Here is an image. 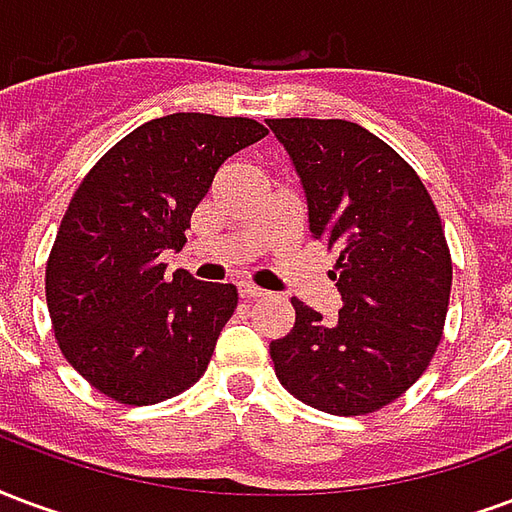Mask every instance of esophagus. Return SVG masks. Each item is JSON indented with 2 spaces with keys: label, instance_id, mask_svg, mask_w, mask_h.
I'll list each match as a JSON object with an SVG mask.
<instances>
[{
  "label": "esophagus",
  "instance_id": "1",
  "mask_svg": "<svg viewBox=\"0 0 512 512\" xmlns=\"http://www.w3.org/2000/svg\"><path fill=\"white\" fill-rule=\"evenodd\" d=\"M264 289H259V286H253V283H240V297L242 300H259V297H264Z\"/></svg>",
  "mask_w": 512,
  "mask_h": 512
}]
</instances>
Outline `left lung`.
Wrapping results in <instances>:
<instances>
[{"label": "left lung", "mask_w": 512, "mask_h": 512, "mask_svg": "<svg viewBox=\"0 0 512 512\" xmlns=\"http://www.w3.org/2000/svg\"><path fill=\"white\" fill-rule=\"evenodd\" d=\"M300 174L308 223L335 253V322L292 300V333L270 343L278 382L319 412L393 404L445 330L453 261L423 179L390 144L346 119H267Z\"/></svg>", "instance_id": "obj_1"}]
</instances>
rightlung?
<instances>
[{
    "label": "right lung",
    "mask_w": 512,
    "mask_h": 512,
    "mask_svg": "<svg viewBox=\"0 0 512 512\" xmlns=\"http://www.w3.org/2000/svg\"><path fill=\"white\" fill-rule=\"evenodd\" d=\"M267 136L248 117L169 114L144 122L89 169L46 264V302L65 360L117 404L149 406L199 382L237 308L231 283L177 270L215 171Z\"/></svg>",
    "instance_id": "obj_1"
}]
</instances>
